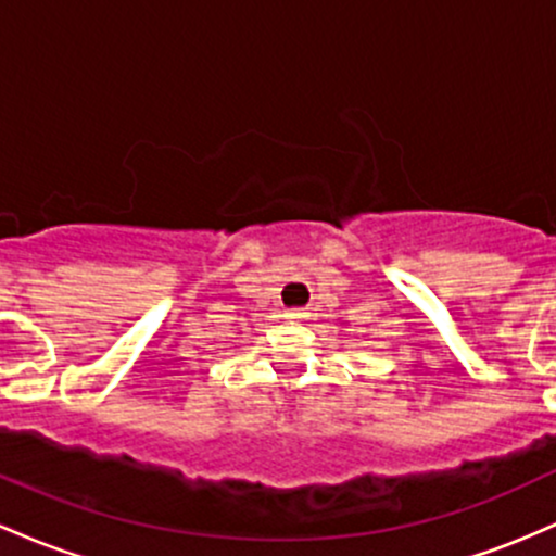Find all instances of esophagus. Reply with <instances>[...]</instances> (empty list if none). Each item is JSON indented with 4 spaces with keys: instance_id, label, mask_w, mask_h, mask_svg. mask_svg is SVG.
Returning <instances> with one entry per match:
<instances>
[{
    "instance_id": "obj_1",
    "label": "esophagus",
    "mask_w": 556,
    "mask_h": 556,
    "mask_svg": "<svg viewBox=\"0 0 556 556\" xmlns=\"http://www.w3.org/2000/svg\"><path fill=\"white\" fill-rule=\"evenodd\" d=\"M302 315H304L302 309H291V317H302Z\"/></svg>"
}]
</instances>
